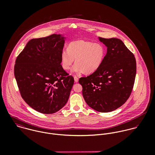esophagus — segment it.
<instances>
[{
	"label": "esophagus",
	"instance_id": "obj_1",
	"mask_svg": "<svg viewBox=\"0 0 155 155\" xmlns=\"http://www.w3.org/2000/svg\"><path fill=\"white\" fill-rule=\"evenodd\" d=\"M74 82H78V80H79V79H78V78L77 77V76H74Z\"/></svg>",
	"mask_w": 155,
	"mask_h": 155
}]
</instances>
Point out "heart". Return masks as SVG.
<instances>
[{
	"mask_svg": "<svg viewBox=\"0 0 155 155\" xmlns=\"http://www.w3.org/2000/svg\"><path fill=\"white\" fill-rule=\"evenodd\" d=\"M106 53L103 45L92 42L78 40L70 42L68 49L61 52V64L63 69L69 70L75 59L72 71L76 73L85 71L91 73L101 66Z\"/></svg>",
	"mask_w": 155,
	"mask_h": 155,
	"instance_id": "1",
	"label": "heart"
}]
</instances>
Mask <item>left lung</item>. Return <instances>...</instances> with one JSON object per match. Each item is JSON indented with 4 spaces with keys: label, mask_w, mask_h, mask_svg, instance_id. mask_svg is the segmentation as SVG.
<instances>
[{
    "label": "left lung",
    "mask_w": 155,
    "mask_h": 155,
    "mask_svg": "<svg viewBox=\"0 0 155 155\" xmlns=\"http://www.w3.org/2000/svg\"><path fill=\"white\" fill-rule=\"evenodd\" d=\"M100 41L107 47L100 67L91 75L82 77L83 97L90 107L107 113L122 106L130 97L134 85L135 58L124 42L117 38Z\"/></svg>",
    "instance_id": "8db88e82"
}]
</instances>
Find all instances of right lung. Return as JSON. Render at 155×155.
<instances>
[{"label":"right lung","instance_id":"add662e5","mask_svg":"<svg viewBox=\"0 0 155 155\" xmlns=\"http://www.w3.org/2000/svg\"><path fill=\"white\" fill-rule=\"evenodd\" d=\"M64 45L60 35L30 40L18 55L14 75L20 95L34 110L54 113L67 103L74 78L61 64Z\"/></svg>","mask_w":155,"mask_h":155}]
</instances>
